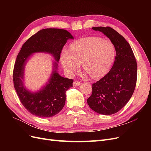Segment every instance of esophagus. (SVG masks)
<instances>
[{"instance_id": "obj_1", "label": "esophagus", "mask_w": 151, "mask_h": 151, "mask_svg": "<svg viewBox=\"0 0 151 151\" xmlns=\"http://www.w3.org/2000/svg\"><path fill=\"white\" fill-rule=\"evenodd\" d=\"M73 85H74V86H79L81 85V83L80 82H78L77 81H75L74 82V83H73Z\"/></svg>"}]
</instances>
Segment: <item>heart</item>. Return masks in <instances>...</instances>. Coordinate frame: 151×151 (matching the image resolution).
I'll use <instances>...</instances> for the list:
<instances>
[{"label":"heart","instance_id":"heart-1","mask_svg":"<svg viewBox=\"0 0 151 151\" xmlns=\"http://www.w3.org/2000/svg\"><path fill=\"white\" fill-rule=\"evenodd\" d=\"M115 57V48L110 41L92 36L73 42L68 50L63 49L60 62L69 75L78 72L82 63L91 78L98 79L108 72Z\"/></svg>","mask_w":151,"mask_h":151}]
</instances>
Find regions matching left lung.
I'll use <instances>...</instances> for the list:
<instances>
[{"instance_id":"1","label":"left lung","mask_w":151,"mask_h":151,"mask_svg":"<svg viewBox=\"0 0 151 151\" xmlns=\"http://www.w3.org/2000/svg\"><path fill=\"white\" fill-rule=\"evenodd\" d=\"M106 35L113 44L115 60L111 70L93 84V93L87 99L89 107L101 115L115 114L125 106L133 94L137 78V65L126 40L110 27H93Z\"/></svg>"}]
</instances>
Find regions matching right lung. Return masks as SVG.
<instances>
[{"label":"right lung","mask_w":151,"mask_h":151,"mask_svg":"<svg viewBox=\"0 0 151 151\" xmlns=\"http://www.w3.org/2000/svg\"><path fill=\"white\" fill-rule=\"evenodd\" d=\"M74 39L67 30L47 28L39 31L26 41L17 55L13 70L14 86L24 107L30 113L39 117H51L57 115L65 103V93L72 87V79L65 78L57 72L58 62L62 48L68 40ZM52 54L57 62L46 86L36 93L27 90L22 83L26 62L33 52Z\"/></svg>","instance_id":"obj_1"}]
</instances>
